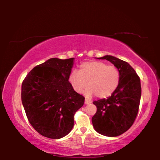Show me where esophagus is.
Segmentation results:
<instances>
[{"label": "esophagus", "instance_id": "34e87169", "mask_svg": "<svg viewBox=\"0 0 160 160\" xmlns=\"http://www.w3.org/2000/svg\"><path fill=\"white\" fill-rule=\"evenodd\" d=\"M90 103H91V101H90V100L85 99V104H90Z\"/></svg>", "mask_w": 160, "mask_h": 160}]
</instances>
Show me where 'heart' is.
<instances>
[{
	"label": "heart",
	"instance_id": "b5f03b06",
	"mask_svg": "<svg viewBox=\"0 0 160 160\" xmlns=\"http://www.w3.org/2000/svg\"><path fill=\"white\" fill-rule=\"evenodd\" d=\"M120 79L121 73L117 67L102 61L83 63L80 65L79 71L73 70L69 77L70 83L77 93H82L88 85L85 95L91 97L96 94L99 98L112 95L118 88Z\"/></svg>",
	"mask_w": 160,
	"mask_h": 160
}]
</instances>
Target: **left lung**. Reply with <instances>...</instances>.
I'll return each mask as SVG.
<instances>
[{"mask_svg": "<svg viewBox=\"0 0 160 160\" xmlns=\"http://www.w3.org/2000/svg\"><path fill=\"white\" fill-rule=\"evenodd\" d=\"M98 58L109 61L117 67L121 79L112 95L93 102L97 112L92 118V122L99 134L118 136L131 128L138 113L141 97L140 80L127 62L109 55Z\"/></svg>", "mask_w": 160, "mask_h": 160, "instance_id": "left-lung-1", "label": "left lung"}]
</instances>
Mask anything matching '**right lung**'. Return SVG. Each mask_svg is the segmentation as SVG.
I'll list each match as a JSON object with an SVG mask.
<instances>
[{"label": "right lung", "mask_w": 160, "mask_h": 160, "mask_svg": "<svg viewBox=\"0 0 160 160\" xmlns=\"http://www.w3.org/2000/svg\"><path fill=\"white\" fill-rule=\"evenodd\" d=\"M74 58H52L34 67L22 84L21 98L32 127L44 137L60 139L74 125L85 97L69 82Z\"/></svg>", "instance_id": "right-lung-1"}]
</instances>
